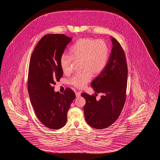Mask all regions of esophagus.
<instances>
[{
    "label": "esophagus",
    "instance_id": "obj_1",
    "mask_svg": "<svg viewBox=\"0 0 160 160\" xmlns=\"http://www.w3.org/2000/svg\"><path fill=\"white\" fill-rule=\"evenodd\" d=\"M81 94V92H75V95H76V97H80Z\"/></svg>",
    "mask_w": 160,
    "mask_h": 160
}]
</instances>
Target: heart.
<instances>
[{
  "label": "heart",
  "instance_id": "heart-1",
  "mask_svg": "<svg viewBox=\"0 0 160 160\" xmlns=\"http://www.w3.org/2000/svg\"><path fill=\"white\" fill-rule=\"evenodd\" d=\"M70 54H63L59 59L62 72L68 74L72 70L74 61H81L80 68L83 72L74 75L70 83L78 88H85L94 75H98L104 70L109 57V48L103 40L90 38L79 39L70 50Z\"/></svg>",
  "mask_w": 160,
  "mask_h": 160
}]
</instances>
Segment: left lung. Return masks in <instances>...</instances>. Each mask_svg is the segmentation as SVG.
<instances>
[{"mask_svg": "<svg viewBox=\"0 0 160 160\" xmlns=\"http://www.w3.org/2000/svg\"><path fill=\"white\" fill-rule=\"evenodd\" d=\"M112 49L104 70L91 83L95 93H102L99 100L94 95L83 92L86 104L85 119L97 129H105L119 117L126 99L128 66L125 52L119 42L110 37Z\"/></svg>", "mask_w": 160, "mask_h": 160, "instance_id": "obj_1", "label": "left lung"}]
</instances>
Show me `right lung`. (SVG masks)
Masks as SVG:
<instances>
[{"label":"right lung","mask_w":160,"mask_h":160,"mask_svg":"<svg viewBox=\"0 0 160 160\" xmlns=\"http://www.w3.org/2000/svg\"><path fill=\"white\" fill-rule=\"evenodd\" d=\"M72 40L64 34H48L39 41L31 57L28 76L31 103L38 118L51 129L65 126L75 97L70 88L61 94L53 87L63 75L59 59Z\"/></svg>","instance_id":"1"}]
</instances>
